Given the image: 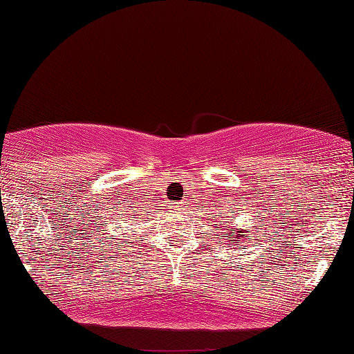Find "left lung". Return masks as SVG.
Wrapping results in <instances>:
<instances>
[{"mask_svg": "<svg viewBox=\"0 0 354 354\" xmlns=\"http://www.w3.org/2000/svg\"><path fill=\"white\" fill-rule=\"evenodd\" d=\"M236 230H241V227H236ZM247 230H241V231H236V236H232L231 237V232L230 231H227V232H225V234L223 236H221V237H231L230 239V241H226L227 242V247H230V245H231V247H236V245L239 243V242H241V239H242V241H243V239L245 237H248V234H247Z\"/></svg>", "mask_w": 354, "mask_h": 354, "instance_id": "left-lung-1", "label": "left lung"}]
</instances>
